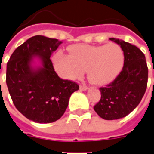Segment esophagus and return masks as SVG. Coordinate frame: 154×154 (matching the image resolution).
I'll return each instance as SVG.
<instances>
[{"mask_svg":"<svg viewBox=\"0 0 154 154\" xmlns=\"http://www.w3.org/2000/svg\"><path fill=\"white\" fill-rule=\"evenodd\" d=\"M80 90L85 91L88 90V87L87 86H85V85H80Z\"/></svg>","mask_w":154,"mask_h":154,"instance_id":"obj_1","label":"esophagus"}]
</instances>
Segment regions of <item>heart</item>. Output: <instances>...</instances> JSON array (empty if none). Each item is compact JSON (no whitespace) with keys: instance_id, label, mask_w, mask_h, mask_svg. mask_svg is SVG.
<instances>
[{"instance_id":"heart-1","label":"heart","mask_w":154,"mask_h":154,"mask_svg":"<svg viewBox=\"0 0 154 154\" xmlns=\"http://www.w3.org/2000/svg\"><path fill=\"white\" fill-rule=\"evenodd\" d=\"M56 70L61 77L76 80L87 70L91 83L105 86L118 77L125 64V54L116 44L104 45L77 44L70 54L57 53L54 56Z\"/></svg>"}]
</instances>
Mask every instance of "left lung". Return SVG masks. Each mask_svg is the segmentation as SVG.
Instances as JSON below:
<instances>
[{
	"label": "left lung",
	"instance_id": "left-lung-1",
	"mask_svg": "<svg viewBox=\"0 0 154 154\" xmlns=\"http://www.w3.org/2000/svg\"><path fill=\"white\" fill-rule=\"evenodd\" d=\"M110 40L123 49L125 64L113 82L100 88L101 97L94 110L102 119L113 120L129 115L141 101L147 88L149 71L145 56L139 48L119 38Z\"/></svg>",
	"mask_w": 154,
	"mask_h": 154
}]
</instances>
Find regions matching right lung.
Returning a JSON list of instances; mask_svg holds the SVG:
<instances>
[{
	"mask_svg": "<svg viewBox=\"0 0 154 154\" xmlns=\"http://www.w3.org/2000/svg\"><path fill=\"white\" fill-rule=\"evenodd\" d=\"M56 38L35 35L19 46L6 66V84L16 109L27 119L47 124L60 119L71 95L79 89L61 79L50 60L61 44Z\"/></svg>",
	"mask_w": 154,
	"mask_h": 154,
	"instance_id": "1",
	"label": "right lung"
}]
</instances>
